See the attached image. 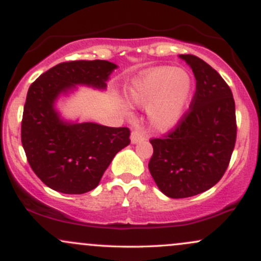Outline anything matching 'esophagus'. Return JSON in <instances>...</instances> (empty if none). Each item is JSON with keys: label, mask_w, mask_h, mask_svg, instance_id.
Segmentation results:
<instances>
[{"label": "esophagus", "mask_w": 261, "mask_h": 261, "mask_svg": "<svg viewBox=\"0 0 261 261\" xmlns=\"http://www.w3.org/2000/svg\"><path fill=\"white\" fill-rule=\"evenodd\" d=\"M130 139H131V143L136 145V143L141 142V141L146 140V135H145V133H143V131L135 130V131H133V133H131Z\"/></svg>", "instance_id": "esophagus-1"}]
</instances>
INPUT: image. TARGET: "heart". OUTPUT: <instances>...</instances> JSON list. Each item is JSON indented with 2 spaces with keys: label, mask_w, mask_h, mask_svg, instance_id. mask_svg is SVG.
I'll list each match as a JSON object with an SVG mask.
<instances>
[{
  "label": "heart",
  "mask_w": 261,
  "mask_h": 261,
  "mask_svg": "<svg viewBox=\"0 0 261 261\" xmlns=\"http://www.w3.org/2000/svg\"><path fill=\"white\" fill-rule=\"evenodd\" d=\"M194 81L187 71L161 66L143 71L125 89L130 104L147 107L148 122L155 131L168 133L187 115Z\"/></svg>",
  "instance_id": "heart-1"
}]
</instances>
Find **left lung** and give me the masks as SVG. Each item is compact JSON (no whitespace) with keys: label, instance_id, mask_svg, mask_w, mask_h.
<instances>
[{"label":"left lung","instance_id":"left-lung-1","mask_svg":"<svg viewBox=\"0 0 261 261\" xmlns=\"http://www.w3.org/2000/svg\"><path fill=\"white\" fill-rule=\"evenodd\" d=\"M193 70L196 92L190 109L173 133L151 140L148 169L172 199L195 196L216 185L234 148L236 106L230 88L216 70L194 55H179Z\"/></svg>","mask_w":261,"mask_h":261}]
</instances>
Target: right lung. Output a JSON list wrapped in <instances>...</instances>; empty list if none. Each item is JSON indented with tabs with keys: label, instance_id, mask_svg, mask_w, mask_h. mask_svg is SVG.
I'll return each mask as SVG.
<instances>
[{
	"label": "right lung",
	"instance_id": "1",
	"mask_svg": "<svg viewBox=\"0 0 261 261\" xmlns=\"http://www.w3.org/2000/svg\"><path fill=\"white\" fill-rule=\"evenodd\" d=\"M116 68L106 60L62 62L29 87L22 145L32 169L53 190L85 194L95 189L115 154L130 143L127 127L68 120L58 108V101L73 94L77 86L106 91Z\"/></svg>",
	"mask_w": 261,
	"mask_h": 261
}]
</instances>
